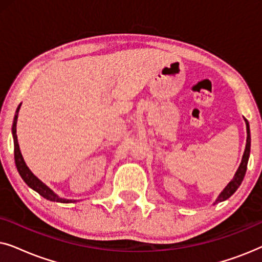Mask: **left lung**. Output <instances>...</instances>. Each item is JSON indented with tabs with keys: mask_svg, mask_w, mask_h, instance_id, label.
Wrapping results in <instances>:
<instances>
[{
	"mask_svg": "<svg viewBox=\"0 0 262 262\" xmlns=\"http://www.w3.org/2000/svg\"><path fill=\"white\" fill-rule=\"evenodd\" d=\"M245 120H246V126H247V143H246L245 152H243V156H242L241 164H239L238 169L235 173L234 178H232V180L229 182V184L227 185V187H225L223 191L221 192V194L218 195V198L216 199V202H214V204L224 202V200H227L228 198H230V196L234 194L236 191H237V188L239 187V185L242 184L243 178H245V175H246L247 164H248L249 152H250V131H249V123H248V120H247V119H245Z\"/></svg>",
	"mask_w": 262,
	"mask_h": 262,
	"instance_id": "left-lung-1",
	"label": "left lung"
}]
</instances>
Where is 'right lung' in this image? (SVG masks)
<instances>
[{
	"label": "right lung",
	"mask_w": 262,
	"mask_h": 262,
	"mask_svg": "<svg viewBox=\"0 0 262 262\" xmlns=\"http://www.w3.org/2000/svg\"><path fill=\"white\" fill-rule=\"evenodd\" d=\"M20 106L21 103L16 108V113H15V117H14L13 126H12V134H13V139H14V160H15V166L17 168V171H19L20 177L23 178V180L26 182L27 186H30L32 189H34L35 192H38L39 194L44 196L45 199L51 200V202H57V203H74L75 200L64 199L57 195L51 188H49L44 182L39 180V179L30 170V168L27 167V164L25 163L24 157L21 155L19 143H17V136H16V121H17V114H19Z\"/></svg>",
	"instance_id": "right-lung-1"
}]
</instances>
